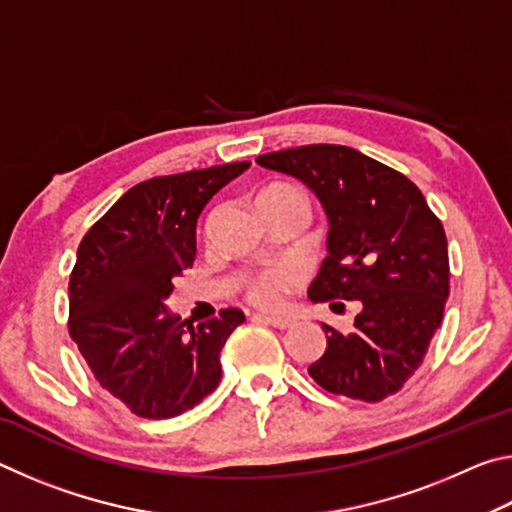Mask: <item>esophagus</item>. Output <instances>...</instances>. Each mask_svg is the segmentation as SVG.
<instances>
[{
    "label": "esophagus",
    "instance_id": "1",
    "mask_svg": "<svg viewBox=\"0 0 512 512\" xmlns=\"http://www.w3.org/2000/svg\"><path fill=\"white\" fill-rule=\"evenodd\" d=\"M255 318H257V320H264V323L273 325V327H277V329H287V327H291L293 323H296V320L289 318V316H264V314H257Z\"/></svg>",
    "mask_w": 512,
    "mask_h": 512
}]
</instances>
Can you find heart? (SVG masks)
I'll list each match as a JSON object with an SVG mask.
<instances>
[{
    "mask_svg": "<svg viewBox=\"0 0 512 512\" xmlns=\"http://www.w3.org/2000/svg\"><path fill=\"white\" fill-rule=\"evenodd\" d=\"M271 192H298L291 185H273L268 187L264 194ZM302 268L296 264H280L266 271L257 273L253 280L246 284V296L250 302H255L259 307H277L284 300L289 291H293L302 282Z\"/></svg>",
    "mask_w": 512,
    "mask_h": 512,
    "instance_id": "1",
    "label": "heart"
}]
</instances>
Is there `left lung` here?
Wrapping results in <instances>:
<instances>
[{"instance_id": "left-lung-1", "label": "left lung", "mask_w": 512, "mask_h": 512, "mask_svg": "<svg viewBox=\"0 0 512 512\" xmlns=\"http://www.w3.org/2000/svg\"><path fill=\"white\" fill-rule=\"evenodd\" d=\"M257 164L305 183L329 221L314 302L361 300L352 332L323 325L325 354L309 366L318 386L352 400L395 395L429 350L449 296L443 223L404 173L341 144L259 155Z\"/></svg>"}]
</instances>
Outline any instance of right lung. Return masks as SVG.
Segmentation results:
<instances>
[{"mask_svg":"<svg viewBox=\"0 0 512 512\" xmlns=\"http://www.w3.org/2000/svg\"><path fill=\"white\" fill-rule=\"evenodd\" d=\"M250 167L160 176L135 185L85 232L69 275V336L94 379L146 420L185 413L221 381V350L241 309L192 325L164 300L196 257V223L210 198Z\"/></svg>","mask_w":512,"mask_h":512,"instance_id":"1","label":"right lung"}]
</instances>
